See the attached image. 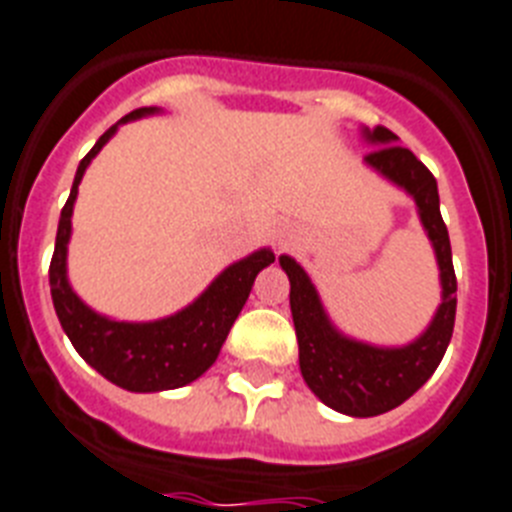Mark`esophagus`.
<instances>
[{"label":"esophagus","mask_w":512,"mask_h":512,"mask_svg":"<svg viewBox=\"0 0 512 512\" xmlns=\"http://www.w3.org/2000/svg\"><path fill=\"white\" fill-rule=\"evenodd\" d=\"M293 227H290V225H282L280 227V230H277V240H280V243H287V240H290V238H293Z\"/></svg>","instance_id":"34e87169"}]
</instances>
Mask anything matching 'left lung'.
Masks as SVG:
<instances>
[{"mask_svg":"<svg viewBox=\"0 0 512 512\" xmlns=\"http://www.w3.org/2000/svg\"><path fill=\"white\" fill-rule=\"evenodd\" d=\"M361 138L369 143L363 164L413 198L418 219L434 248L439 269L442 303L432 322L418 337L405 345H374L345 335L329 319L322 295L308 272L293 256L282 253L280 266L290 280V311L298 335V361L308 390L329 405L332 411L353 418H369L398 408L421 390L426 379L437 371L445 356L455 327V269L450 235L439 214L437 180L413 151L398 146V135L387 128H361Z\"/></svg>","mask_w":512,"mask_h":512,"instance_id":"left-lung-1","label":"left lung"}]
</instances>
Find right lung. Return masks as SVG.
I'll return each instance as SVG.
<instances>
[{
	"mask_svg": "<svg viewBox=\"0 0 512 512\" xmlns=\"http://www.w3.org/2000/svg\"><path fill=\"white\" fill-rule=\"evenodd\" d=\"M159 112V107H143L125 114L80 159L70 198L59 214L57 243L49 266L54 311L73 348L91 369L128 392L177 390L209 371L230 335V327L246 306L256 274L274 261L272 248H259L248 253L246 259L232 261L196 301L154 322H120L94 311L75 293L67 277V246L73 235V209L80 180L120 125Z\"/></svg>",
	"mask_w": 512,
	"mask_h": 512,
	"instance_id": "add662e5",
	"label": "right lung"
}]
</instances>
